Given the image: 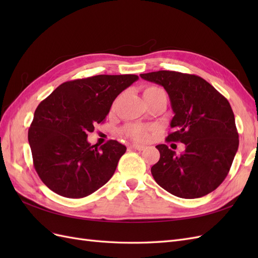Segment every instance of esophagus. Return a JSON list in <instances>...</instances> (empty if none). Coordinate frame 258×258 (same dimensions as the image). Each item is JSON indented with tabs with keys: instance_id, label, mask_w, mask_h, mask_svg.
<instances>
[{
	"instance_id": "obj_1",
	"label": "esophagus",
	"mask_w": 258,
	"mask_h": 258,
	"mask_svg": "<svg viewBox=\"0 0 258 258\" xmlns=\"http://www.w3.org/2000/svg\"><path fill=\"white\" fill-rule=\"evenodd\" d=\"M130 147L135 148V150H138V151H144L146 148L145 145H140V144H132Z\"/></svg>"
}]
</instances>
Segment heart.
<instances>
[{"instance_id": "obj_1", "label": "heart", "mask_w": 258, "mask_h": 258, "mask_svg": "<svg viewBox=\"0 0 258 258\" xmlns=\"http://www.w3.org/2000/svg\"><path fill=\"white\" fill-rule=\"evenodd\" d=\"M161 90H162L161 88L155 87V86H150V87H146L144 89L143 96L152 95V93L158 92ZM114 107H115V104L113 105L112 108ZM150 131H151L150 127H146V126H143V124H139V123H130L122 129V134L128 138L137 140V141H145V140L148 138V135H150Z\"/></svg>"}]
</instances>
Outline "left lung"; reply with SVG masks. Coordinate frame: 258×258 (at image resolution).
I'll return each mask as SVG.
<instances>
[{"label":"left lung","instance_id":"obj_1","mask_svg":"<svg viewBox=\"0 0 258 258\" xmlns=\"http://www.w3.org/2000/svg\"><path fill=\"white\" fill-rule=\"evenodd\" d=\"M162 86L174 113L168 142L185 144L181 155L166 145L151 171L163 189L179 198L204 197L227 176L239 146L235 115L223 95L200 76L174 71L140 75Z\"/></svg>","mask_w":258,"mask_h":258}]
</instances>
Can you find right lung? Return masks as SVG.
Returning <instances> with one entry per match:
<instances>
[{
	"mask_svg": "<svg viewBox=\"0 0 258 258\" xmlns=\"http://www.w3.org/2000/svg\"><path fill=\"white\" fill-rule=\"evenodd\" d=\"M138 75H96L61 84L36 107L28 140L33 165L50 190L83 198L110 179L126 146L110 140L91 145L88 134L103 122L116 97Z\"/></svg>",
	"mask_w": 258,
	"mask_h": 258,
	"instance_id": "obj_1",
	"label": "right lung"
}]
</instances>
